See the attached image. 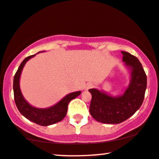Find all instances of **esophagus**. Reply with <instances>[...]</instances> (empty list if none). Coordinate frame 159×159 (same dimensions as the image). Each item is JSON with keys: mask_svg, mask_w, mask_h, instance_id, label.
<instances>
[{"mask_svg": "<svg viewBox=\"0 0 159 159\" xmlns=\"http://www.w3.org/2000/svg\"><path fill=\"white\" fill-rule=\"evenodd\" d=\"M93 86H94V84H92V83H88V84H86V85L85 86V88H84V89H85L86 91H87V90L89 89L92 88Z\"/></svg>", "mask_w": 159, "mask_h": 159, "instance_id": "34e87169", "label": "esophagus"}]
</instances>
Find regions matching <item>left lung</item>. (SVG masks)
Returning <instances> with one entry per match:
<instances>
[{
    "mask_svg": "<svg viewBox=\"0 0 159 159\" xmlns=\"http://www.w3.org/2000/svg\"><path fill=\"white\" fill-rule=\"evenodd\" d=\"M124 66L130 81L121 94L113 96L97 89H90L92 101L89 112L97 121L107 124H120L130 118L143 104L147 87V76L136 57L121 52Z\"/></svg>",
    "mask_w": 159,
    "mask_h": 159,
    "instance_id": "obj_1",
    "label": "left lung"
}]
</instances>
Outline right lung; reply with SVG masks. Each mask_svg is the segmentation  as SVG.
I'll list each match as a JSON object with an SVG mask.
<instances>
[{
  "mask_svg": "<svg viewBox=\"0 0 159 159\" xmlns=\"http://www.w3.org/2000/svg\"><path fill=\"white\" fill-rule=\"evenodd\" d=\"M45 52L43 51L42 52ZM40 52H38L39 54ZM37 54L27 57L22 61L14 77L13 89L14 95V101L20 113L32 122L35 123L41 126H47L56 123L60 122L65 117L67 114V105L72 99H75L81 94V91L74 92L67 94L63 98L53 106L46 108H39L31 105L25 99L20 89V76L25 64L31 58L34 57Z\"/></svg>",
  "mask_w": 159,
  "mask_h": 159,
  "instance_id": "right-lung-1",
  "label": "right lung"
}]
</instances>
